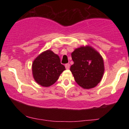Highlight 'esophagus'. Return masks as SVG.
Segmentation results:
<instances>
[{
    "label": "esophagus",
    "instance_id": "34e87169",
    "mask_svg": "<svg viewBox=\"0 0 129 129\" xmlns=\"http://www.w3.org/2000/svg\"><path fill=\"white\" fill-rule=\"evenodd\" d=\"M65 67H66V69H70V64L69 63H66V64L65 65Z\"/></svg>",
    "mask_w": 129,
    "mask_h": 129
}]
</instances>
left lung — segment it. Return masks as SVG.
<instances>
[{
  "label": "left lung",
  "instance_id": "1",
  "mask_svg": "<svg viewBox=\"0 0 129 129\" xmlns=\"http://www.w3.org/2000/svg\"><path fill=\"white\" fill-rule=\"evenodd\" d=\"M74 63L70 67L77 84L84 89L95 87L101 81L104 73L102 56L90 45L81 46L72 53Z\"/></svg>",
  "mask_w": 129,
  "mask_h": 129
}]
</instances>
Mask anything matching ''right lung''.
Instances as JSON below:
<instances>
[{
	"label": "right lung",
	"mask_w": 129,
	"mask_h": 129,
	"mask_svg": "<svg viewBox=\"0 0 129 129\" xmlns=\"http://www.w3.org/2000/svg\"><path fill=\"white\" fill-rule=\"evenodd\" d=\"M65 70L59 56L50 50L41 53L32 63L34 79L39 85L45 87L55 83Z\"/></svg>",
	"instance_id": "right-lung-1"
}]
</instances>
